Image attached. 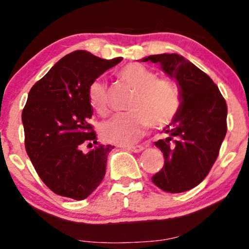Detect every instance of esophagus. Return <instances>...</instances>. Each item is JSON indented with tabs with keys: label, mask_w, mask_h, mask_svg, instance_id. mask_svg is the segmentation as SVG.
<instances>
[{
	"label": "esophagus",
	"mask_w": 249,
	"mask_h": 249,
	"mask_svg": "<svg viewBox=\"0 0 249 249\" xmlns=\"http://www.w3.org/2000/svg\"><path fill=\"white\" fill-rule=\"evenodd\" d=\"M128 152H133V153H140V152L143 151V146L137 145V146H130V147H125Z\"/></svg>",
	"instance_id": "34e87169"
}]
</instances>
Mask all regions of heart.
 Listing matches in <instances>:
<instances>
[{
	"label": "heart",
	"instance_id": "1",
	"mask_svg": "<svg viewBox=\"0 0 249 249\" xmlns=\"http://www.w3.org/2000/svg\"><path fill=\"white\" fill-rule=\"evenodd\" d=\"M119 76L136 91L128 104L130 112L118 113L102 124L101 136L106 142L131 145L143 136L149 125L154 128L164 127L178 115L181 94L170 80L159 79L155 71L140 64L126 65L119 71ZM88 98L96 111L107 115L109 98L103 80L92 81Z\"/></svg>",
	"mask_w": 249,
	"mask_h": 249
}]
</instances>
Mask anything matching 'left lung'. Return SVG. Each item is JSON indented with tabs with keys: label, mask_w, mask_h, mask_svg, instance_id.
<instances>
[{
	"label": "left lung",
	"mask_w": 249,
	"mask_h": 249,
	"mask_svg": "<svg viewBox=\"0 0 249 249\" xmlns=\"http://www.w3.org/2000/svg\"><path fill=\"white\" fill-rule=\"evenodd\" d=\"M140 61L160 65L181 94L178 115L162 130L167 137L154 142L164 166L152 182L167 193L188 191L205 178L219 154L227 131L226 102L210 76L184 56L162 53Z\"/></svg>",
	"instance_id": "8db88e82"
}]
</instances>
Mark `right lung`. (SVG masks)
I'll list each match as a JSON object with an SVG mask.
<instances>
[{"label":"right lung","instance_id":"right-lung-1","mask_svg":"<svg viewBox=\"0 0 249 249\" xmlns=\"http://www.w3.org/2000/svg\"><path fill=\"white\" fill-rule=\"evenodd\" d=\"M79 50L60 59L29 92L22 112L25 149L36 172L53 193L82 200L106 175L113 146L98 145L89 124L92 81L122 61ZM95 145L87 154L82 146Z\"/></svg>","mask_w":249,"mask_h":249}]
</instances>
